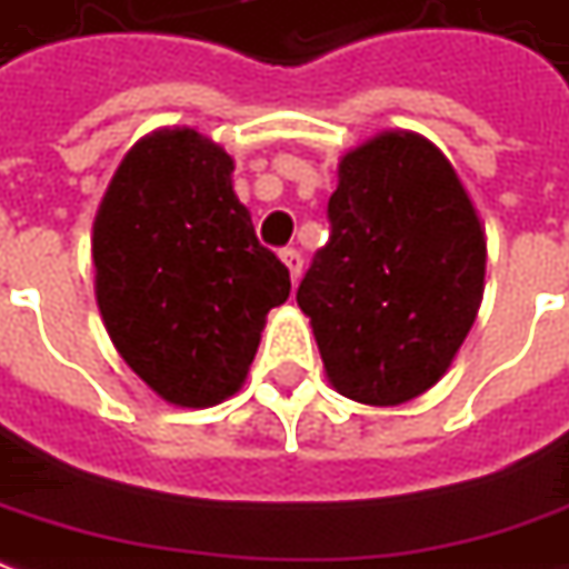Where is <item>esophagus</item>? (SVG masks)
<instances>
[{
  "label": "esophagus",
  "instance_id": "1",
  "mask_svg": "<svg viewBox=\"0 0 569 569\" xmlns=\"http://www.w3.org/2000/svg\"><path fill=\"white\" fill-rule=\"evenodd\" d=\"M281 262L288 266V272H291V281H297V278H300V272H303V257H300V250H293V247H284V250H281Z\"/></svg>",
  "mask_w": 569,
  "mask_h": 569
}]
</instances>
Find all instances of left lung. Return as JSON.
Returning a JSON list of instances; mask_svg holds the SVG:
<instances>
[{"label":"left lung","instance_id":"left-lung-1","mask_svg":"<svg viewBox=\"0 0 569 569\" xmlns=\"http://www.w3.org/2000/svg\"><path fill=\"white\" fill-rule=\"evenodd\" d=\"M329 224L297 288L329 382L372 407L419 398L482 300L486 231L467 190L436 143L385 131L341 159Z\"/></svg>","mask_w":569,"mask_h":569}]
</instances>
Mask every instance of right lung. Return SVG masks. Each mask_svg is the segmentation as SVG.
<instances>
[{"label": "right lung", "mask_w": 569, "mask_h": 569, "mask_svg": "<svg viewBox=\"0 0 569 569\" xmlns=\"http://www.w3.org/2000/svg\"><path fill=\"white\" fill-rule=\"evenodd\" d=\"M231 171V156L203 133L152 131L121 159L93 224L112 345L159 398L193 410L238 391L266 312L291 293Z\"/></svg>", "instance_id": "1"}]
</instances>
